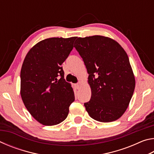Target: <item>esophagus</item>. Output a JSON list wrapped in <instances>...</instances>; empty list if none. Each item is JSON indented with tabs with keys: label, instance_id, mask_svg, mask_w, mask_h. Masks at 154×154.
Returning a JSON list of instances; mask_svg holds the SVG:
<instances>
[{
	"label": "esophagus",
	"instance_id": "esophagus-1",
	"mask_svg": "<svg viewBox=\"0 0 154 154\" xmlns=\"http://www.w3.org/2000/svg\"><path fill=\"white\" fill-rule=\"evenodd\" d=\"M81 85H82V83H81V82H79L78 83H77V84H75V86H76L77 89H79Z\"/></svg>",
	"mask_w": 154,
	"mask_h": 154
}]
</instances>
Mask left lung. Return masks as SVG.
I'll list each match as a JSON object with an SVG mask.
<instances>
[{"mask_svg": "<svg viewBox=\"0 0 154 154\" xmlns=\"http://www.w3.org/2000/svg\"><path fill=\"white\" fill-rule=\"evenodd\" d=\"M74 47L86 66L92 96L84 106L92 119L111 122L121 118L129 105L135 78L123 48L100 35L79 37Z\"/></svg>", "mask_w": 154, "mask_h": 154, "instance_id": "left-lung-1", "label": "left lung"}]
</instances>
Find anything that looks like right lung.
Returning a JSON list of instances; mask_svg holds the SVG:
<instances>
[{
	"label": "right lung",
	"instance_id": "1",
	"mask_svg": "<svg viewBox=\"0 0 154 154\" xmlns=\"http://www.w3.org/2000/svg\"><path fill=\"white\" fill-rule=\"evenodd\" d=\"M75 39L76 36L41 41L30 49L22 64L21 97L31 116L45 126L63 122L75 100L73 89L64 79L62 64Z\"/></svg>",
	"mask_w": 154,
	"mask_h": 154
}]
</instances>
